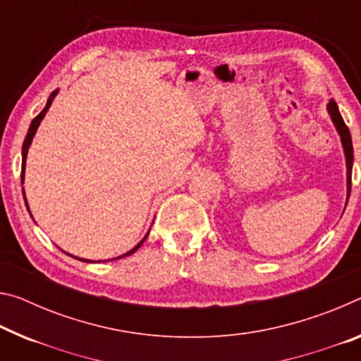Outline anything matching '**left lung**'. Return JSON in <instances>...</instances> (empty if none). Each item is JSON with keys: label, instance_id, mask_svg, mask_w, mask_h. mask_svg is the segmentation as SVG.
I'll use <instances>...</instances> for the list:
<instances>
[{"label": "left lung", "instance_id": "1", "mask_svg": "<svg viewBox=\"0 0 361 361\" xmlns=\"http://www.w3.org/2000/svg\"><path fill=\"white\" fill-rule=\"evenodd\" d=\"M328 112L331 118L337 128V133L341 135V141L342 146H344V152H345V164H347V199L350 196V188H352V165H353V146H352V136L350 131H348L347 125L342 118L339 109H337V104L334 99L329 101L328 104Z\"/></svg>", "mask_w": 361, "mask_h": 361}]
</instances>
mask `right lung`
<instances>
[{"label": "right lung", "instance_id": "obj_1", "mask_svg": "<svg viewBox=\"0 0 361 361\" xmlns=\"http://www.w3.org/2000/svg\"><path fill=\"white\" fill-rule=\"evenodd\" d=\"M56 94H57V90L56 91H53V93H51V96L48 98V102H47V106H44V109L42 112L38 114V116L32 120V123H30V128H28V131H27V136H25V140H24V146H22V175H20V180H22V183H24V170H25V160H27V152H28V147H30V145H32V140H33V136H35V131H37V128L39 127V123H42V120H43V117L47 116V112H48V109H49V106H51V102H53V99L56 98ZM22 194H24V201H25V205H27V210H28V214H30V209H28V204H27V199H25V192H24V190H22ZM149 234V233H147ZM147 234L145 236V239H142V241L136 245V247H133L131 250H128L127 254H123V255H120V257H117V259H122V257H127V255H131L133 252H136V250H138L140 247H141V244L146 241V238H147ZM73 257V255H72ZM75 259H78V257H75ZM78 260H83V259H78ZM116 260V259H114ZM83 262H90V260H83Z\"/></svg>", "mask_w": 361, "mask_h": 361}]
</instances>
